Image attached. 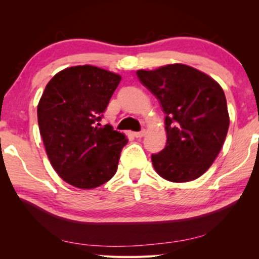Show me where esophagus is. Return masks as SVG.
I'll list each match as a JSON object with an SVG mask.
<instances>
[{
    "label": "esophagus",
    "mask_w": 259,
    "mask_h": 259,
    "mask_svg": "<svg viewBox=\"0 0 259 259\" xmlns=\"http://www.w3.org/2000/svg\"><path fill=\"white\" fill-rule=\"evenodd\" d=\"M144 135H145V130H140V131H137V133H133V136L136 138H142L144 137Z\"/></svg>",
    "instance_id": "34e87169"
}]
</instances>
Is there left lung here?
I'll use <instances>...</instances> for the list:
<instances>
[{"label":"left lung","mask_w":259,"mask_h":259,"mask_svg":"<svg viewBox=\"0 0 259 259\" xmlns=\"http://www.w3.org/2000/svg\"><path fill=\"white\" fill-rule=\"evenodd\" d=\"M137 76L165 114V147L152 154L156 172L174 183L202 176L217 157L230 125L222 87L207 74L183 64L140 69Z\"/></svg>","instance_id":"1"}]
</instances>
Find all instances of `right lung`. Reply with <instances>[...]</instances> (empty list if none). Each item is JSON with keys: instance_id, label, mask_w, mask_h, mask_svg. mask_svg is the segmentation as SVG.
Wrapping results in <instances>:
<instances>
[{"instance_id": "add662e5", "label": "right lung", "mask_w": 259, "mask_h": 259, "mask_svg": "<svg viewBox=\"0 0 259 259\" xmlns=\"http://www.w3.org/2000/svg\"><path fill=\"white\" fill-rule=\"evenodd\" d=\"M121 76L90 65L57 73L37 106V121L48 157L71 185L90 190L116 172L128 139L106 124L103 113Z\"/></svg>"}]
</instances>
